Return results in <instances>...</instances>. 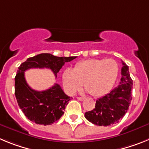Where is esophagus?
I'll use <instances>...</instances> for the list:
<instances>
[{
	"label": "esophagus",
	"mask_w": 149,
	"mask_h": 149,
	"mask_svg": "<svg viewBox=\"0 0 149 149\" xmlns=\"http://www.w3.org/2000/svg\"><path fill=\"white\" fill-rule=\"evenodd\" d=\"M77 98L79 100V101H81L84 100V98H83V97H77Z\"/></svg>",
	"instance_id": "34e87169"
}]
</instances>
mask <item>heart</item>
<instances>
[{"label":"heart","instance_id":"1","mask_svg":"<svg viewBox=\"0 0 149 149\" xmlns=\"http://www.w3.org/2000/svg\"><path fill=\"white\" fill-rule=\"evenodd\" d=\"M119 72L115 60L90 59L79 62L72 70L67 69L63 76V85L68 93L73 95L84 86L94 97H101L110 92Z\"/></svg>","mask_w":149,"mask_h":149}]
</instances>
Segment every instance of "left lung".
Listing matches in <instances>:
<instances>
[{"label":"left lung","instance_id":"1","mask_svg":"<svg viewBox=\"0 0 149 149\" xmlns=\"http://www.w3.org/2000/svg\"><path fill=\"white\" fill-rule=\"evenodd\" d=\"M119 84L108 94L96 101L95 108L85 113V118L94 125L108 126L119 122L125 115L132 100L133 81L128 66L122 62Z\"/></svg>","mask_w":149,"mask_h":149}]
</instances>
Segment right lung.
<instances>
[{
    "label": "right lung",
    "mask_w": 149,
    "mask_h": 149,
    "mask_svg": "<svg viewBox=\"0 0 149 149\" xmlns=\"http://www.w3.org/2000/svg\"><path fill=\"white\" fill-rule=\"evenodd\" d=\"M75 58L40 54L28 58L18 67L15 77V95L18 106L27 119L39 125H52L63 115L65 107L72 98L65 95L57 84L44 91L31 89L25 80L24 72L33 68H47L56 77V74L65 63Z\"/></svg>",
    "instance_id": "1"
}]
</instances>
